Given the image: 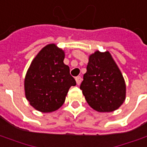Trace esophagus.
I'll return each mask as SVG.
<instances>
[{
	"mask_svg": "<svg viewBox=\"0 0 147 147\" xmlns=\"http://www.w3.org/2000/svg\"><path fill=\"white\" fill-rule=\"evenodd\" d=\"M76 84H77L78 85H80L82 82V78L80 76H78V77L76 78Z\"/></svg>",
	"mask_w": 147,
	"mask_h": 147,
	"instance_id": "esophagus-1",
	"label": "esophagus"
}]
</instances>
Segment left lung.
<instances>
[{"mask_svg":"<svg viewBox=\"0 0 147 147\" xmlns=\"http://www.w3.org/2000/svg\"><path fill=\"white\" fill-rule=\"evenodd\" d=\"M80 89L96 111L109 113L121 107L125 100V82L109 51H96L89 55Z\"/></svg>","mask_w":147,"mask_h":147,"instance_id":"left-lung-1","label":"left lung"}]
</instances>
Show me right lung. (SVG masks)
<instances>
[{"label": "right lung", "mask_w": 147, "mask_h": 147, "mask_svg": "<svg viewBox=\"0 0 147 147\" xmlns=\"http://www.w3.org/2000/svg\"><path fill=\"white\" fill-rule=\"evenodd\" d=\"M65 52L56 44L47 45L37 54L28 68L24 89L26 98L36 110L56 111L63 105L68 90L76 84L64 64Z\"/></svg>", "instance_id": "obj_1"}]
</instances>
